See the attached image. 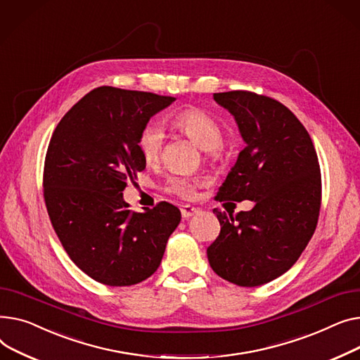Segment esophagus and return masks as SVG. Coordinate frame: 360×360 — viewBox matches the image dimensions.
<instances>
[{"instance_id":"34e87169","label":"esophagus","mask_w":360,"mask_h":360,"mask_svg":"<svg viewBox=\"0 0 360 360\" xmlns=\"http://www.w3.org/2000/svg\"><path fill=\"white\" fill-rule=\"evenodd\" d=\"M180 210H181V217H183L184 219H188L190 217H193V215H196V214L199 212V209L195 207V206H192V205H183V206L180 207Z\"/></svg>"}]
</instances>
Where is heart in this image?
Instances as JSON below:
<instances>
[{
  "mask_svg": "<svg viewBox=\"0 0 360 360\" xmlns=\"http://www.w3.org/2000/svg\"><path fill=\"white\" fill-rule=\"evenodd\" d=\"M172 124L174 129L205 150L209 157H219L222 151L224 134L219 123L212 116H209L200 109H186L174 115ZM164 141L165 132L160 123L150 122L143 126L136 145L142 160L146 164H154L158 161L164 148ZM200 183H203V180L198 177L173 176L167 180L165 190L168 193L190 199L195 196L196 187Z\"/></svg>",
  "mask_w": 360,
  "mask_h": 360,
  "instance_id": "heart-1",
  "label": "heart"
}]
</instances>
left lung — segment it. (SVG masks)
Listing matches in <instances>:
<instances>
[{
  "label": "left lung",
  "instance_id": "8db88e82",
  "mask_svg": "<svg viewBox=\"0 0 360 360\" xmlns=\"http://www.w3.org/2000/svg\"><path fill=\"white\" fill-rule=\"evenodd\" d=\"M234 116L245 148L218 190V200H252L236 217L214 209L221 224L206 250L222 279L244 288L288 271L309 243L321 207V172L304 124L286 105L251 91L215 93Z\"/></svg>",
  "mask_w": 360,
  "mask_h": 360
}]
</instances>
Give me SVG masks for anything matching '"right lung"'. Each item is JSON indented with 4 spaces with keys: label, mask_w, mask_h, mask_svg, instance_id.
<instances>
[{
    "label": "right lung",
    "mask_w": 360,
    "mask_h": 360,
    "mask_svg": "<svg viewBox=\"0 0 360 360\" xmlns=\"http://www.w3.org/2000/svg\"><path fill=\"white\" fill-rule=\"evenodd\" d=\"M174 100L98 87L53 131L44 170L46 209L70 259L96 282L131 286L150 278L180 224L174 205L132 212L122 193L146 164L136 145L141 131Z\"/></svg>",
    "instance_id": "obj_1"
}]
</instances>
